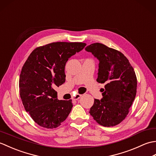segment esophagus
Listing matches in <instances>:
<instances>
[{"instance_id":"34e87169","label":"esophagus","mask_w":156,"mask_h":156,"mask_svg":"<svg viewBox=\"0 0 156 156\" xmlns=\"http://www.w3.org/2000/svg\"><path fill=\"white\" fill-rule=\"evenodd\" d=\"M81 96H82V94H76L74 97L72 98V99H73V100H74V101H76V100H78V99L80 98L81 97Z\"/></svg>"}]
</instances>
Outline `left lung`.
<instances>
[{
	"label": "left lung",
	"instance_id": "obj_1",
	"mask_svg": "<svg viewBox=\"0 0 156 156\" xmlns=\"http://www.w3.org/2000/svg\"><path fill=\"white\" fill-rule=\"evenodd\" d=\"M85 50L99 60L97 81L106 84L102 98L94 99L89 112L99 125H117L127 117L136 96L137 82L134 69L121 52L102 44H90Z\"/></svg>",
	"mask_w": 156,
	"mask_h": 156
}]
</instances>
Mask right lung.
Listing matches in <instances>:
<instances>
[{
    "label": "right lung",
    "instance_id": "right-lung-1",
    "mask_svg": "<svg viewBox=\"0 0 156 156\" xmlns=\"http://www.w3.org/2000/svg\"><path fill=\"white\" fill-rule=\"evenodd\" d=\"M86 45L81 42L51 43L35 49L23 65L20 96L25 111L41 127H58L70 112L72 100H58L54 88L65 82L68 59Z\"/></svg>",
    "mask_w": 156,
    "mask_h": 156
}]
</instances>
